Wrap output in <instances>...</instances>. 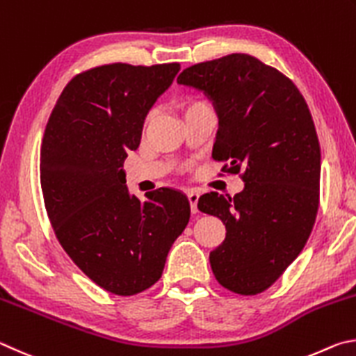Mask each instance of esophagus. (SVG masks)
<instances>
[{"instance_id": "1", "label": "esophagus", "mask_w": 356, "mask_h": 356, "mask_svg": "<svg viewBox=\"0 0 356 356\" xmlns=\"http://www.w3.org/2000/svg\"><path fill=\"white\" fill-rule=\"evenodd\" d=\"M188 200H189V204H191V211H192V214H195L197 213V202H198V194L195 191H191L189 194H188Z\"/></svg>"}]
</instances>
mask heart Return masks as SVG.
Masks as SVG:
<instances>
[{"label": "heart", "instance_id": "obj_1", "mask_svg": "<svg viewBox=\"0 0 356 356\" xmlns=\"http://www.w3.org/2000/svg\"><path fill=\"white\" fill-rule=\"evenodd\" d=\"M203 104H207L204 102H202V99H189V102H186L184 104H183V114H188L189 111H192V109H195V108H198V106H203Z\"/></svg>", "mask_w": 356, "mask_h": 356}]
</instances>
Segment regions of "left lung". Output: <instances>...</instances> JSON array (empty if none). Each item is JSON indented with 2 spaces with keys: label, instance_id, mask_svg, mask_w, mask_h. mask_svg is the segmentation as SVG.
<instances>
[{
  "label": "left lung",
  "instance_id": "left-lung-1",
  "mask_svg": "<svg viewBox=\"0 0 356 356\" xmlns=\"http://www.w3.org/2000/svg\"><path fill=\"white\" fill-rule=\"evenodd\" d=\"M177 81L213 99L220 124L213 158L244 181L233 198H198V209L227 228L211 269L225 289L257 296L283 275L314 227L321 145L313 117L297 86L250 54L200 62Z\"/></svg>",
  "mask_w": 356,
  "mask_h": 356
}]
</instances>
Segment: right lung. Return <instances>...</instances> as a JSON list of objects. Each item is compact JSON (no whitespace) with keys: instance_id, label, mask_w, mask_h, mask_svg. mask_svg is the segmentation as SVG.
I'll return each instance as SVG.
<instances>
[{"instance_id":"right-lung-1","label":"right lung","mask_w":356,"mask_h":356,"mask_svg":"<svg viewBox=\"0 0 356 356\" xmlns=\"http://www.w3.org/2000/svg\"><path fill=\"white\" fill-rule=\"evenodd\" d=\"M178 72V62L81 72L62 90L43 134L40 184L56 238L93 283L115 296L158 282L189 222L181 192L156 189L140 202L123 172L149 108Z\"/></svg>"}]
</instances>
